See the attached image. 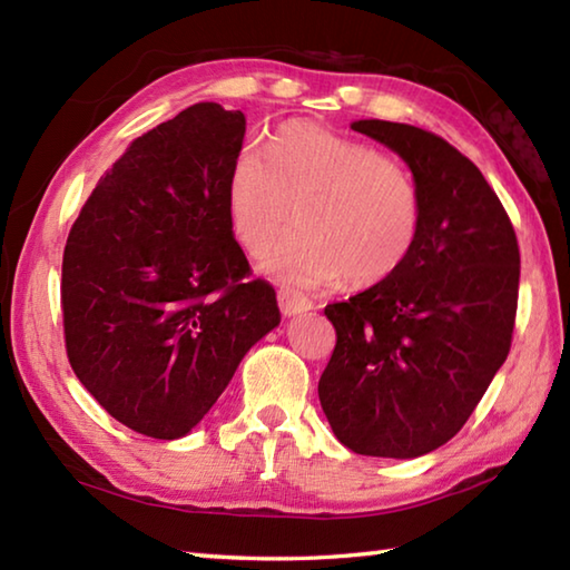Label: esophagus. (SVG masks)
I'll return each instance as SVG.
<instances>
[{"instance_id":"34e87169","label":"esophagus","mask_w":570,"mask_h":570,"mask_svg":"<svg viewBox=\"0 0 570 570\" xmlns=\"http://www.w3.org/2000/svg\"><path fill=\"white\" fill-rule=\"evenodd\" d=\"M278 301V308H282L284 316H296V313H304L313 308V301L306 298L304 294L294 292V288H282V292L276 294Z\"/></svg>"}]
</instances>
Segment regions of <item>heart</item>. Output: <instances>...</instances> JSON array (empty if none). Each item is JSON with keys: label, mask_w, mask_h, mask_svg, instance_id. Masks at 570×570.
Listing matches in <instances>:
<instances>
[{"label": "heart", "mask_w": 570, "mask_h": 570, "mask_svg": "<svg viewBox=\"0 0 570 570\" xmlns=\"http://www.w3.org/2000/svg\"><path fill=\"white\" fill-rule=\"evenodd\" d=\"M269 269L292 284L343 274L367 286L392 276L414 249L421 193L409 168L365 141L292 122L269 149L242 144L227 178V208L242 245L269 252L294 217Z\"/></svg>", "instance_id": "b5f03b06"}]
</instances>
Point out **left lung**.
<instances>
[{"instance_id": "left-lung-1", "label": "left lung", "mask_w": 570, "mask_h": 570, "mask_svg": "<svg viewBox=\"0 0 570 570\" xmlns=\"http://www.w3.org/2000/svg\"><path fill=\"white\" fill-rule=\"evenodd\" d=\"M353 129L409 164L421 223L392 276L325 306L335 347L318 396L353 453L419 458L465 426L510 355L519 245L498 193L445 139L384 119Z\"/></svg>"}]
</instances>
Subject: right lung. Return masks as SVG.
<instances>
[{
	"label": "right lung",
	"mask_w": 570,
	"mask_h": 570,
	"mask_svg": "<svg viewBox=\"0 0 570 570\" xmlns=\"http://www.w3.org/2000/svg\"><path fill=\"white\" fill-rule=\"evenodd\" d=\"M242 139L239 110L188 107L129 144L70 227L68 362L107 414L149 439L196 426L282 321L233 235L227 178Z\"/></svg>",
	"instance_id": "obj_1"
}]
</instances>
